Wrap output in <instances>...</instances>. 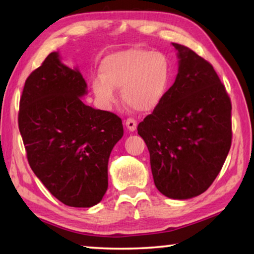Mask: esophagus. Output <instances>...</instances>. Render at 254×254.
Instances as JSON below:
<instances>
[{
    "instance_id": "34e87169",
    "label": "esophagus",
    "mask_w": 254,
    "mask_h": 254,
    "mask_svg": "<svg viewBox=\"0 0 254 254\" xmlns=\"http://www.w3.org/2000/svg\"><path fill=\"white\" fill-rule=\"evenodd\" d=\"M125 125H126V127L129 129L130 131H134L135 129H136V120L133 119V118H128V119L126 120V123H125Z\"/></svg>"
}]
</instances>
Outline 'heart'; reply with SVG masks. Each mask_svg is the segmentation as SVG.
Listing matches in <instances>:
<instances>
[{"mask_svg":"<svg viewBox=\"0 0 254 254\" xmlns=\"http://www.w3.org/2000/svg\"><path fill=\"white\" fill-rule=\"evenodd\" d=\"M99 70L100 76L92 79L91 86L104 107L117 102L116 89H121L124 102L144 112L162 103L172 75L169 58L145 48H128L107 55Z\"/></svg>","mask_w":254,"mask_h":254,"instance_id":"heart-1","label":"heart"}]
</instances>
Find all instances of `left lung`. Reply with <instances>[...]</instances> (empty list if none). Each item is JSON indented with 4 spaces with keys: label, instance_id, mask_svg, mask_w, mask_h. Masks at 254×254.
I'll return each mask as SVG.
<instances>
[{
    "label": "left lung",
    "instance_id": "left-lung-1",
    "mask_svg": "<svg viewBox=\"0 0 254 254\" xmlns=\"http://www.w3.org/2000/svg\"><path fill=\"white\" fill-rule=\"evenodd\" d=\"M178 51L176 81L137 126L150 154L157 190L171 199L200 195L220 173L231 147V100L209 62Z\"/></svg>",
    "mask_w": 254,
    "mask_h": 254
}]
</instances>
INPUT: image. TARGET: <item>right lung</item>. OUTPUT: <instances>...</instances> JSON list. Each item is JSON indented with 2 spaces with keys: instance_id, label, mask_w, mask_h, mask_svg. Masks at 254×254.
I'll use <instances>...</instances> for the list:
<instances>
[{
  "instance_id": "add662e5",
  "label": "right lung",
  "mask_w": 254,
  "mask_h": 254,
  "mask_svg": "<svg viewBox=\"0 0 254 254\" xmlns=\"http://www.w3.org/2000/svg\"><path fill=\"white\" fill-rule=\"evenodd\" d=\"M86 83L53 52L26 78L18 127L27 162L40 182L69 207L86 208L106 193L111 151L123 137V121L85 105Z\"/></svg>"
}]
</instances>
